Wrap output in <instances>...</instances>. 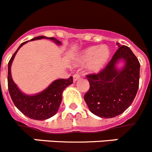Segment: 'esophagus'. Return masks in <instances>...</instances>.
<instances>
[{
  "instance_id": "obj_1",
  "label": "esophagus",
  "mask_w": 152,
  "mask_h": 152,
  "mask_svg": "<svg viewBox=\"0 0 152 152\" xmlns=\"http://www.w3.org/2000/svg\"><path fill=\"white\" fill-rule=\"evenodd\" d=\"M80 78V75L75 74L74 75H73V80H74V82H76V81L78 80Z\"/></svg>"
}]
</instances>
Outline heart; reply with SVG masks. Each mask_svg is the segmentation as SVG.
<instances>
[{
    "mask_svg": "<svg viewBox=\"0 0 152 152\" xmlns=\"http://www.w3.org/2000/svg\"><path fill=\"white\" fill-rule=\"evenodd\" d=\"M110 57V50L106 45L92 46L83 50L78 55L76 63H88V69L91 72H98L106 64Z\"/></svg>",
    "mask_w": 152,
    "mask_h": 152,
    "instance_id": "1",
    "label": "heart"
}]
</instances>
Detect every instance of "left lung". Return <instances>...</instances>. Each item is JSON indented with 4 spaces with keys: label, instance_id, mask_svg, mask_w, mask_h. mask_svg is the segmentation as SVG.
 Listing matches in <instances>:
<instances>
[{
    "label": "left lung",
    "instance_id": "obj_1",
    "mask_svg": "<svg viewBox=\"0 0 152 152\" xmlns=\"http://www.w3.org/2000/svg\"><path fill=\"white\" fill-rule=\"evenodd\" d=\"M118 49L106 68L87 75L90 84L84 100L94 115L112 118L124 113L133 102L139 87L140 63L130 48L117 43ZM120 62L123 66L118 67Z\"/></svg>",
    "mask_w": 152,
    "mask_h": 152
}]
</instances>
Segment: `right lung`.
I'll list each match as a JSON object with an SVG mask.
<instances>
[{"instance_id":"1","label":"right lung","mask_w":152,"mask_h":152,"mask_svg":"<svg viewBox=\"0 0 152 152\" xmlns=\"http://www.w3.org/2000/svg\"><path fill=\"white\" fill-rule=\"evenodd\" d=\"M40 39H49L60 46L62 44L55 37L38 36L30 40L31 41ZM28 40L19 46L8 64V88L15 106L28 118L37 121H45L52 118L58 112L62 101V93L68 86L73 83L72 77L67 80L58 79L54 80L47 88L34 94H26L20 91L13 81L11 74V66L18 51Z\"/></svg>"}]
</instances>
